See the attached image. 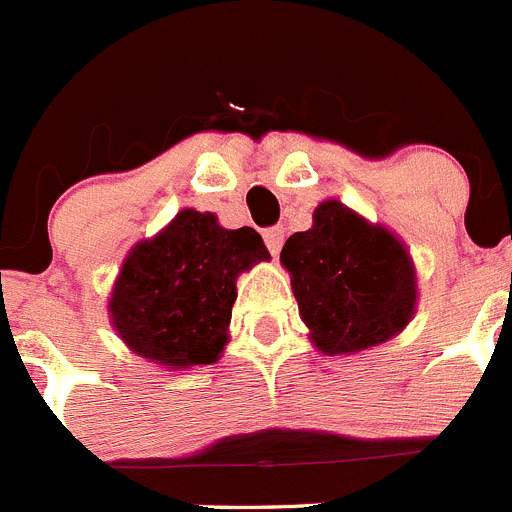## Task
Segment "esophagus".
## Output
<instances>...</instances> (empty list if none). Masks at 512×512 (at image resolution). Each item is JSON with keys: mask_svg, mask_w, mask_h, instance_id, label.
Segmentation results:
<instances>
[{"mask_svg": "<svg viewBox=\"0 0 512 512\" xmlns=\"http://www.w3.org/2000/svg\"><path fill=\"white\" fill-rule=\"evenodd\" d=\"M264 241H266V248H269L271 256H279V251H282L284 246V228H266L264 230Z\"/></svg>", "mask_w": 512, "mask_h": 512, "instance_id": "esophagus-1", "label": "esophagus"}]
</instances>
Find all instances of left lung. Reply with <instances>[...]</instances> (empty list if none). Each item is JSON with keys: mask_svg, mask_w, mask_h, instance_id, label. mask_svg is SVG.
Segmentation results:
<instances>
[{"mask_svg": "<svg viewBox=\"0 0 512 512\" xmlns=\"http://www.w3.org/2000/svg\"><path fill=\"white\" fill-rule=\"evenodd\" d=\"M282 264L312 343L328 356L356 354L413 320L418 282L408 248L343 202L325 200L312 228L289 235Z\"/></svg>", "mask_w": 512, "mask_h": 512, "instance_id": "1", "label": "left lung"}]
</instances>
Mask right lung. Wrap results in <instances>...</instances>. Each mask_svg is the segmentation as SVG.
<instances>
[{
  "label": "right lung",
  "instance_id": "obj_1",
  "mask_svg": "<svg viewBox=\"0 0 512 512\" xmlns=\"http://www.w3.org/2000/svg\"><path fill=\"white\" fill-rule=\"evenodd\" d=\"M269 261L253 228L228 230L212 212L182 210L122 261L112 287L117 336L164 369L215 364L228 343L235 279Z\"/></svg>",
  "mask_w": 512,
  "mask_h": 512
}]
</instances>
